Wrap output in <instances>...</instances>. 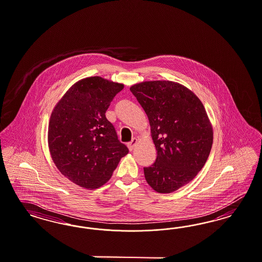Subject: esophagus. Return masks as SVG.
I'll list each match as a JSON object with an SVG mask.
<instances>
[{
    "label": "esophagus",
    "instance_id": "1",
    "mask_svg": "<svg viewBox=\"0 0 262 262\" xmlns=\"http://www.w3.org/2000/svg\"><path fill=\"white\" fill-rule=\"evenodd\" d=\"M137 144H138V139H137V138H133L132 141H131L130 143H128V148H129V150L132 151Z\"/></svg>",
    "mask_w": 262,
    "mask_h": 262
}]
</instances>
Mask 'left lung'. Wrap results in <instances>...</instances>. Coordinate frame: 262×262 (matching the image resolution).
<instances>
[{"label":"left lung","mask_w":262,"mask_h":262,"mask_svg":"<svg viewBox=\"0 0 262 262\" xmlns=\"http://www.w3.org/2000/svg\"><path fill=\"white\" fill-rule=\"evenodd\" d=\"M148 117L157 156L144 168L146 183L170 193L190 183L206 163L213 132L202 102L191 90L170 80H152L130 88Z\"/></svg>","instance_id":"1"}]
</instances>
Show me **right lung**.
<instances>
[{
	"instance_id": "add662e5",
	"label": "right lung",
	"mask_w": 262,
	"mask_h": 262,
	"mask_svg": "<svg viewBox=\"0 0 262 262\" xmlns=\"http://www.w3.org/2000/svg\"><path fill=\"white\" fill-rule=\"evenodd\" d=\"M123 88L101 77L82 78L69 88L51 113V158L61 174L83 188L106 184L129 151L105 116Z\"/></svg>"
}]
</instances>
